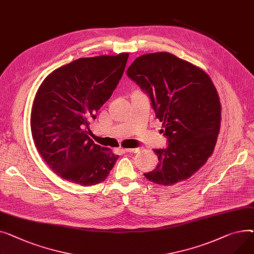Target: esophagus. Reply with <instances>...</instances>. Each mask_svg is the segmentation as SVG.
<instances>
[{
	"mask_svg": "<svg viewBox=\"0 0 254 254\" xmlns=\"http://www.w3.org/2000/svg\"><path fill=\"white\" fill-rule=\"evenodd\" d=\"M140 150L139 147H135V148H124V152L125 153H137Z\"/></svg>",
	"mask_w": 254,
	"mask_h": 254,
	"instance_id": "esophagus-1",
	"label": "esophagus"
}]
</instances>
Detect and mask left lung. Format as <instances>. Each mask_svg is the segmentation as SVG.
I'll return each mask as SVG.
<instances>
[{
  "instance_id": "obj_1",
  "label": "left lung",
  "mask_w": 254,
  "mask_h": 254,
  "mask_svg": "<svg viewBox=\"0 0 254 254\" xmlns=\"http://www.w3.org/2000/svg\"><path fill=\"white\" fill-rule=\"evenodd\" d=\"M127 76L150 97L168 142L154 150L158 165L144 176L163 186L188 180L211 156L220 128L221 108L211 79L167 52L137 57Z\"/></svg>"
}]
</instances>
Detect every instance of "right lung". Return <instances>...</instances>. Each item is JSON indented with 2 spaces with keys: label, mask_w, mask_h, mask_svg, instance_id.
I'll return each mask as SVG.
<instances>
[{
  "label": "right lung",
  "mask_w": 254,
  "mask_h": 254,
  "mask_svg": "<svg viewBox=\"0 0 254 254\" xmlns=\"http://www.w3.org/2000/svg\"><path fill=\"white\" fill-rule=\"evenodd\" d=\"M128 56L79 58L52 71L39 88L31 117L35 145L48 167L70 183L103 182L119 158L88 132L121 80Z\"/></svg>",
  "instance_id": "1"
}]
</instances>
